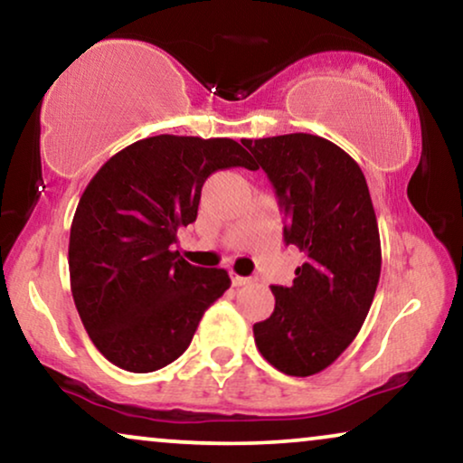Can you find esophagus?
<instances>
[{
    "instance_id": "obj_1",
    "label": "esophagus",
    "mask_w": 463,
    "mask_h": 463,
    "mask_svg": "<svg viewBox=\"0 0 463 463\" xmlns=\"http://www.w3.org/2000/svg\"><path fill=\"white\" fill-rule=\"evenodd\" d=\"M230 276H232V284L233 287H244V284H250V282H255L252 280V278H246V276H238L236 271H230Z\"/></svg>"
}]
</instances>
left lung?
<instances>
[{"label": "left lung", "mask_w": 463, "mask_h": 463, "mask_svg": "<svg viewBox=\"0 0 463 463\" xmlns=\"http://www.w3.org/2000/svg\"><path fill=\"white\" fill-rule=\"evenodd\" d=\"M242 145L276 189L284 240L306 255L290 287H271L276 306L252 326L255 344L284 375H316L356 337L379 284L382 242L369 185L354 157L322 137L293 132Z\"/></svg>", "instance_id": "obj_1"}]
</instances>
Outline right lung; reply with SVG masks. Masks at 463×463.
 <instances>
[{
    "label": "right lung",
    "mask_w": 463,
    "mask_h": 463,
    "mask_svg": "<svg viewBox=\"0 0 463 463\" xmlns=\"http://www.w3.org/2000/svg\"><path fill=\"white\" fill-rule=\"evenodd\" d=\"M255 170L233 138L157 135L111 156L88 183L69 236L71 295L88 337L119 369L151 373L181 356L230 288L221 268L173 250L198 217L214 170Z\"/></svg>",
    "instance_id": "add662e5"
}]
</instances>
